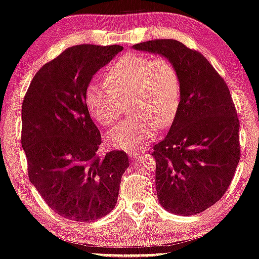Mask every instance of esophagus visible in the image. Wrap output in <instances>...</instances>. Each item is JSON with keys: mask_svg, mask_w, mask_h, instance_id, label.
Masks as SVG:
<instances>
[{"mask_svg": "<svg viewBox=\"0 0 259 259\" xmlns=\"http://www.w3.org/2000/svg\"><path fill=\"white\" fill-rule=\"evenodd\" d=\"M128 155H130V157H132L133 159H138L140 156L138 151H128Z\"/></svg>", "mask_w": 259, "mask_h": 259, "instance_id": "34e87169", "label": "esophagus"}]
</instances>
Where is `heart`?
<instances>
[{
  "mask_svg": "<svg viewBox=\"0 0 259 259\" xmlns=\"http://www.w3.org/2000/svg\"><path fill=\"white\" fill-rule=\"evenodd\" d=\"M105 85L92 82L86 88L85 104L102 126L109 127L120 119L122 101L131 97V119L107 135L111 149H139L155 136L158 127H167L177 117L181 102L180 78L173 63L164 57L123 56L108 69Z\"/></svg>",
  "mask_w": 259,
  "mask_h": 259,
  "instance_id": "1",
  "label": "heart"
}]
</instances>
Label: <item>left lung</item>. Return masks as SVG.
Instances as JSON below:
<instances>
[{
    "label": "left lung",
    "instance_id": "obj_1",
    "mask_svg": "<svg viewBox=\"0 0 259 259\" xmlns=\"http://www.w3.org/2000/svg\"><path fill=\"white\" fill-rule=\"evenodd\" d=\"M133 49L161 55L178 71L180 107L152 152L156 191L167 211L196 215L221 199L240 159V124L231 92L202 54L179 40H149Z\"/></svg>",
    "mask_w": 259,
    "mask_h": 259
}]
</instances>
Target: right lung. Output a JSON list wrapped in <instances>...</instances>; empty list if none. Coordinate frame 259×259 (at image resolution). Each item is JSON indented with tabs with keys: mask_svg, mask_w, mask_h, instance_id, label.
Returning a JSON list of instances; mask_svg holds the SVG:
<instances>
[{
	"mask_svg": "<svg viewBox=\"0 0 259 259\" xmlns=\"http://www.w3.org/2000/svg\"><path fill=\"white\" fill-rule=\"evenodd\" d=\"M123 48L81 44L36 73L21 108V145L30 181L48 205L76 222L108 215L119 196L128 156L96 155L101 133L85 104L91 79Z\"/></svg>",
	"mask_w": 259,
	"mask_h": 259,
	"instance_id": "right-lung-1",
	"label": "right lung"
}]
</instances>
